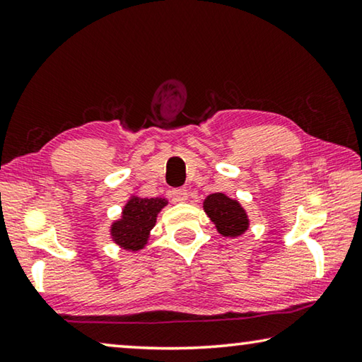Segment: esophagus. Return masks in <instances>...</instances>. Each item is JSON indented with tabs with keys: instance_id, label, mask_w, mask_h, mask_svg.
<instances>
[{
	"instance_id": "1",
	"label": "esophagus",
	"mask_w": 362,
	"mask_h": 362,
	"mask_svg": "<svg viewBox=\"0 0 362 362\" xmlns=\"http://www.w3.org/2000/svg\"><path fill=\"white\" fill-rule=\"evenodd\" d=\"M170 197L175 203H185L188 199V192L187 188H175V190L170 192Z\"/></svg>"
}]
</instances>
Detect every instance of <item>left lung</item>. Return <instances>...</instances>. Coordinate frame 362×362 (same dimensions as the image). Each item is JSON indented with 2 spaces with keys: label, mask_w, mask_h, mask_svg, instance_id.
Returning a JSON list of instances; mask_svg holds the SVG:
<instances>
[{
  "label": "left lung",
  "mask_w": 362,
  "mask_h": 362,
  "mask_svg": "<svg viewBox=\"0 0 362 362\" xmlns=\"http://www.w3.org/2000/svg\"><path fill=\"white\" fill-rule=\"evenodd\" d=\"M203 209L222 237L237 238L250 228V219L245 208L227 194L212 193L206 197Z\"/></svg>",
  "instance_id": "obj_1"
}]
</instances>
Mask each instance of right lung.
<instances>
[{"mask_svg": "<svg viewBox=\"0 0 362 362\" xmlns=\"http://www.w3.org/2000/svg\"><path fill=\"white\" fill-rule=\"evenodd\" d=\"M168 204L165 198H140L130 197L125 203L120 219L111 223V238L122 250L136 251L143 250L150 240L153 227L156 226V217L160 209Z\"/></svg>", "mask_w": 362, "mask_h": 362, "instance_id": "add662e5", "label": "right lung"}]
</instances>
